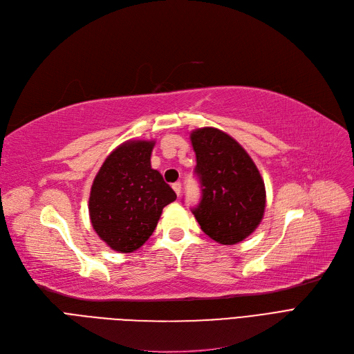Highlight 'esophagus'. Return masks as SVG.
I'll list each match as a JSON object with an SVG mask.
<instances>
[{"mask_svg": "<svg viewBox=\"0 0 354 354\" xmlns=\"http://www.w3.org/2000/svg\"><path fill=\"white\" fill-rule=\"evenodd\" d=\"M172 188H174V191L176 192V195L179 196V195H180V189H182V185H180V182H175V183L172 185Z\"/></svg>", "mask_w": 354, "mask_h": 354, "instance_id": "obj_1", "label": "esophagus"}]
</instances>
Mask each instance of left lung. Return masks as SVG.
Instances as JSON below:
<instances>
[{
    "mask_svg": "<svg viewBox=\"0 0 354 354\" xmlns=\"http://www.w3.org/2000/svg\"><path fill=\"white\" fill-rule=\"evenodd\" d=\"M202 198L192 209L201 230L234 245L250 236L266 209V187L254 160L234 138L215 127L191 133Z\"/></svg>",
    "mask_w": 354,
    "mask_h": 354,
    "instance_id": "8db88e82",
    "label": "left lung"
}]
</instances>
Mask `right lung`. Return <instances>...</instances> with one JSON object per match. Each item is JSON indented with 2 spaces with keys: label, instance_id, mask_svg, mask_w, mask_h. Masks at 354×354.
<instances>
[{
  "label": "right lung",
  "instance_id": "1",
  "mask_svg": "<svg viewBox=\"0 0 354 354\" xmlns=\"http://www.w3.org/2000/svg\"><path fill=\"white\" fill-rule=\"evenodd\" d=\"M155 140H127L103 162L93 180L88 214L93 230L118 252H133L149 239L162 209L176 194L152 169Z\"/></svg>",
  "mask_w": 354,
  "mask_h": 354
}]
</instances>
